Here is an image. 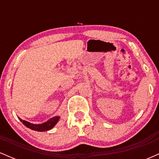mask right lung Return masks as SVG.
<instances>
[{"mask_svg":"<svg viewBox=\"0 0 159 159\" xmlns=\"http://www.w3.org/2000/svg\"><path fill=\"white\" fill-rule=\"evenodd\" d=\"M61 116H56L54 117L51 118L50 120H48L47 122L41 123V124H34L30 123L29 122L25 121V120H21V118L19 117L20 121L25 126L29 128V129H32V130L37 131V132H46V131L50 130L55 126V125L57 123V122L59 121Z\"/></svg>","mask_w":159,"mask_h":159,"instance_id":"1","label":"right lung"}]
</instances>
